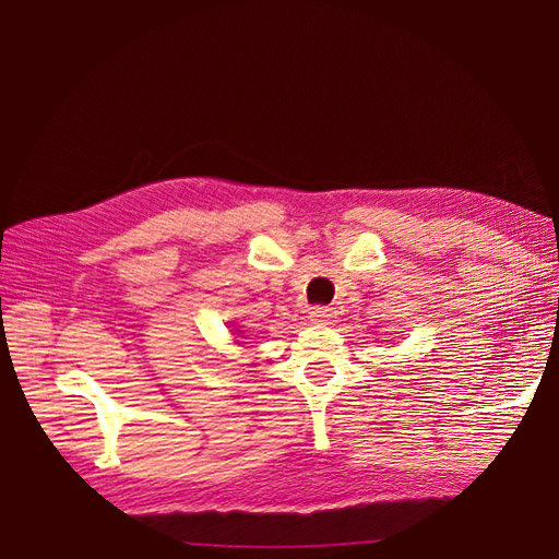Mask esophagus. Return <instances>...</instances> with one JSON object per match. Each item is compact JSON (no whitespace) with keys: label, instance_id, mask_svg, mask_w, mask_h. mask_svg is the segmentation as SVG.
I'll return each mask as SVG.
<instances>
[{"label":"esophagus","instance_id":"obj_1","mask_svg":"<svg viewBox=\"0 0 559 559\" xmlns=\"http://www.w3.org/2000/svg\"><path fill=\"white\" fill-rule=\"evenodd\" d=\"M336 310L334 307H322V305H317V307H312V312H310V319L314 324H334L336 322Z\"/></svg>","mask_w":559,"mask_h":559}]
</instances>
